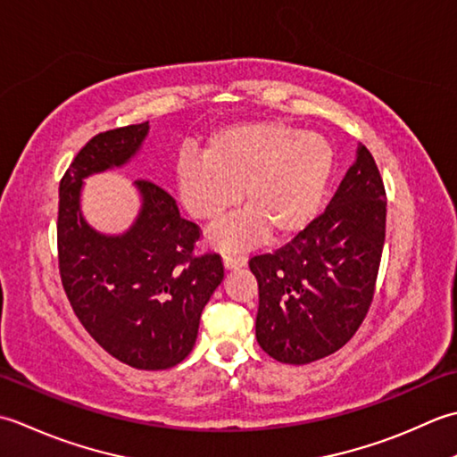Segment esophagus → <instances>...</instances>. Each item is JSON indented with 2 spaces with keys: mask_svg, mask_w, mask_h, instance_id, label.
Segmentation results:
<instances>
[{
  "mask_svg": "<svg viewBox=\"0 0 457 457\" xmlns=\"http://www.w3.org/2000/svg\"><path fill=\"white\" fill-rule=\"evenodd\" d=\"M222 264H225L227 270H237V268L246 266V258L237 256V254H225L222 256Z\"/></svg>",
  "mask_w": 457,
  "mask_h": 457,
  "instance_id": "1",
  "label": "esophagus"
}]
</instances>
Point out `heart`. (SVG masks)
<instances>
[{
    "instance_id": "heart-1",
    "label": "heart",
    "mask_w": 457,
    "mask_h": 457,
    "mask_svg": "<svg viewBox=\"0 0 457 457\" xmlns=\"http://www.w3.org/2000/svg\"><path fill=\"white\" fill-rule=\"evenodd\" d=\"M335 170V150L321 134L260 120L222 126L203 155L183 154L175 181L193 219L215 225L242 199L245 211L220 227L212 242L238 250L303 230L318 215Z\"/></svg>"
}]
</instances>
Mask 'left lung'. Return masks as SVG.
Wrapping results in <instances>:
<instances>
[{
  "mask_svg": "<svg viewBox=\"0 0 457 457\" xmlns=\"http://www.w3.org/2000/svg\"><path fill=\"white\" fill-rule=\"evenodd\" d=\"M385 227V185L359 144L328 209L276 253L250 258L258 282L256 339L270 357L307 365L355 335L375 295Z\"/></svg>",
  "mask_w": 457,
  "mask_h": 457,
  "instance_id": "8db88e82",
  "label": "left lung"
}]
</instances>
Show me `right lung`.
Masks as SVG:
<instances>
[{"instance_id":"add662e5","label":"right lung","mask_w":457,"mask_h":457,"mask_svg":"<svg viewBox=\"0 0 457 457\" xmlns=\"http://www.w3.org/2000/svg\"><path fill=\"white\" fill-rule=\"evenodd\" d=\"M150 122L108 129L74 157L59 187V270L74 313L112 357L142 370L175 367L197 341L203 307L225 278L219 254L195 256L199 227L175 199L137 179L142 207L122 235H104L82 215L87 177L126 165Z\"/></svg>"}]
</instances>
